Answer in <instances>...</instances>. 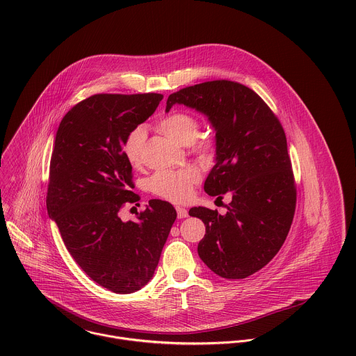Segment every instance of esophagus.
I'll list each match as a JSON object with an SVG mask.
<instances>
[{
    "instance_id": "obj_1",
    "label": "esophagus",
    "mask_w": 356,
    "mask_h": 356,
    "mask_svg": "<svg viewBox=\"0 0 356 356\" xmlns=\"http://www.w3.org/2000/svg\"><path fill=\"white\" fill-rule=\"evenodd\" d=\"M177 215L179 219H184L188 216V209L184 207H177Z\"/></svg>"
}]
</instances>
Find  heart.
I'll list each match as a JSON object with an SVG mask.
<instances>
[{
	"instance_id": "heart-1",
	"label": "heart",
	"mask_w": 356,
	"mask_h": 356,
	"mask_svg": "<svg viewBox=\"0 0 356 356\" xmlns=\"http://www.w3.org/2000/svg\"><path fill=\"white\" fill-rule=\"evenodd\" d=\"M157 129L174 141L189 145L197 136L200 129L199 119L186 111H172L157 120ZM147 140V131L143 126L131 129L122 145V151L126 160L138 167L144 160V147ZM211 140H204L199 145L200 151L211 149ZM200 174L192 168L185 167L179 170H159L149 179V189L159 197L174 203H184L191 199L193 186L199 182Z\"/></svg>"
}]
</instances>
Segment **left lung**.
I'll list each match as a JSON object with an SVG mask.
<instances>
[{
    "label": "left lung",
    "instance_id": "1",
    "mask_svg": "<svg viewBox=\"0 0 356 356\" xmlns=\"http://www.w3.org/2000/svg\"><path fill=\"white\" fill-rule=\"evenodd\" d=\"M184 104L207 115L216 138V164L204 191L223 199L225 215L193 207L205 225L197 252L222 278L241 280L263 268L282 247L296 208V184L285 131L252 89L219 79L184 88L167 99L165 111Z\"/></svg>",
    "mask_w": 356,
    "mask_h": 356
}]
</instances>
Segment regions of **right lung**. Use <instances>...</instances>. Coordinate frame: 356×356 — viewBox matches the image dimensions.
Returning a JSON list of instances; mask_svg holds the SVG:
<instances>
[{"mask_svg": "<svg viewBox=\"0 0 356 356\" xmlns=\"http://www.w3.org/2000/svg\"><path fill=\"white\" fill-rule=\"evenodd\" d=\"M161 100L157 93L95 95L74 105L56 133L48 213L78 266L115 293L149 282L177 219L175 208L157 199L134 222L119 216L123 207L140 200L130 191L133 171L123 141Z\"/></svg>", "mask_w": 356, "mask_h": 356, "instance_id": "right-lung-1", "label": "right lung"}]
</instances>
